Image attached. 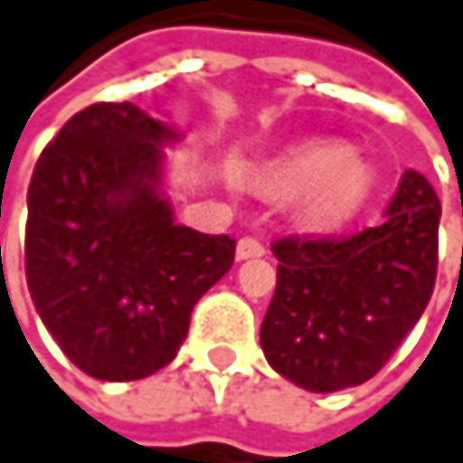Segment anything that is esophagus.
I'll return each instance as SVG.
<instances>
[{
  "instance_id": "1",
  "label": "esophagus",
  "mask_w": 463,
  "mask_h": 463,
  "mask_svg": "<svg viewBox=\"0 0 463 463\" xmlns=\"http://www.w3.org/2000/svg\"><path fill=\"white\" fill-rule=\"evenodd\" d=\"M266 255V247H263V241L260 239H255V236H244V239H239V244H236V258L239 260H247V258H263Z\"/></svg>"
}]
</instances>
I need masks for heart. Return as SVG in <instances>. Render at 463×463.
<instances>
[{
	"mask_svg": "<svg viewBox=\"0 0 463 463\" xmlns=\"http://www.w3.org/2000/svg\"><path fill=\"white\" fill-rule=\"evenodd\" d=\"M269 181L285 192L305 189L310 219L332 224L348 219L371 192V170L340 145H310L271 167Z\"/></svg>",
	"mask_w": 463,
	"mask_h": 463,
	"instance_id": "1",
	"label": "heart"
}]
</instances>
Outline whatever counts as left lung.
Segmentation results:
<instances>
[{
	"mask_svg": "<svg viewBox=\"0 0 463 463\" xmlns=\"http://www.w3.org/2000/svg\"><path fill=\"white\" fill-rule=\"evenodd\" d=\"M439 216L431 184L406 170L379 224L277 239V290L260 324L269 365L310 392L373 379L434 293Z\"/></svg>",
	"mask_w": 463,
	"mask_h": 463,
	"instance_id": "left-lung-1",
	"label": "left lung"
}]
</instances>
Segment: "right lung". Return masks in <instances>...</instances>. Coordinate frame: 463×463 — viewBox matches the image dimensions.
Returning a JSON list of instances; mask_svg holds the SVG:
<instances>
[{
  "instance_id": "obj_1",
  "label": "right lung",
  "mask_w": 463,
  "mask_h": 463,
  "mask_svg": "<svg viewBox=\"0 0 463 463\" xmlns=\"http://www.w3.org/2000/svg\"><path fill=\"white\" fill-rule=\"evenodd\" d=\"M175 131L134 104H92L43 147L26 192L24 266L46 329L79 371L145 379L175 359L236 241L175 224L161 197Z\"/></svg>"
}]
</instances>
